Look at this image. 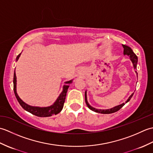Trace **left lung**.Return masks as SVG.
<instances>
[{"label": "left lung", "mask_w": 153, "mask_h": 153, "mask_svg": "<svg viewBox=\"0 0 153 153\" xmlns=\"http://www.w3.org/2000/svg\"><path fill=\"white\" fill-rule=\"evenodd\" d=\"M122 47L123 48V55H128V56H129V58H130V60L133 64V66H134V68L135 70V73L137 75V70H137V61H138L137 56H136V54L134 53V51H132L131 48L127 46V45H122ZM134 93H133L129 97V98L128 99V100H126L125 103L123 102V103L121 104V105L116 106L114 107H113V108H109V109H97V108H94V107L91 106L89 104L88 101H87V91H85V102H86V105H87V107H88L90 110H93V111L97 112V113H100V114H111V113H114V112L118 111L120 108H122V106H124L126 103H127L128 102H129V100H130L132 96L134 95Z\"/></svg>", "instance_id": "left-lung-1"}]
</instances>
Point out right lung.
<instances>
[{"label": "right lung", "instance_id": "1", "mask_svg": "<svg viewBox=\"0 0 153 153\" xmlns=\"http://www.w3.org/2000/svg\"><path fill=\"white\" fill-rule=\"evenodd\" d=\"M22 53L18 55V56L16 57V61H18L19 56H20ZM16 82H17V80H16V71L14 70V81H13V83H14V91L15 96L17 99L19 105L22 106V107L26 111L31 113L32 114L35 115L39 117H48L51 116L53 115H56L57 114L61 112V110H62L64 104L65 102V99H66V93L68 91V87H70V84L73 82V79H71L70 81H68V82H65L66 85L63 86V90L62 91L58 96L57 99L55 100V102L53 104V105L47 106V107H39V106H33L29 105L25 103V102L23 101V100L19 98L17 93V91H16Z\"/></svg>", "mask_w": 153, "mask_h": 153}]
</instances>
